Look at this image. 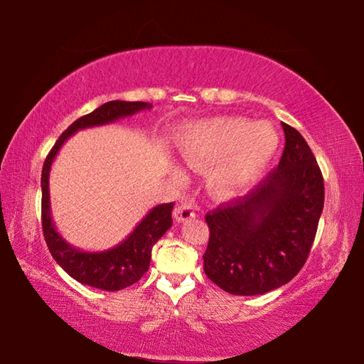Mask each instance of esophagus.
I'll list each match as a JSON object with an SVG mask.
<instances>
[{
    "label": "esophagus",
    "mask_w": 364,
    "mask_h": 364,
    "mask_svg": "<svg viewBox=\"0 0 364 364\" xmlns=\"http://www.w3.org/2000/svg\"><path fill=\"white\" fill-rule=\"evenodd\" d=\"M173 217L178 223H184V221L193 220L196 217V205L189 200H181L180 204L175 207Z\"/></svg>",
    "instance_id": "esophagus-1"
}]
</instances>
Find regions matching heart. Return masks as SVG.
<instances>
[{
	"label": "heart",
	"instance_id": "1",
	"mask_svg": "<svg viewBox=\"0 0 364 364\" xmlns=\"http://www.w3.org/2000/svg\"><path fill=\"white\" fill-rule=\"evenodd\" d=\"M279 134L267 122L242 117H215L189 123L178 136V151L191 165L220 159L208 171V186L218 196L247 188L279 149Z\"/></svg>",
	"mask_w": 364,
	"mask_h": 364
}]
</instances>
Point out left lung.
<instances>
[{"instance_id":"8db88e82","label":"left lung","mask_w":364,"mask_h":364,"mask_svg":"<svg viewBox=\"0 0 364 364\" xmlns=\"http://www.w3.org/2000/svg\"><path fill=\"white\" fill-rule=\"evenodd\" d=\"M286 147L278 168L247 196L205 215L208 279L234 295H262L299 273L315 241L324 181L304 136L282 123Z\"/></svg>"}]
</instances>
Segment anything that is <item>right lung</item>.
<instances>
[{
  "mask_svg": "<svg viewBox=\"0 0 364 364\" xmlns=\"http://www.w3.org/2000/svg\"><path fill=\"white\" fill-rule=\"evenodd\" d=\"M149 102H128V101H109L97 107L88 115L80 117L67 130L60 134L56 144L48 154L41 171V223L43 234L48 249L54 260L67 274L82 284L101 289V291H120L138 282L149 269L151 252L154 244L164 236L173 221L171 210L173 202L160 204L151 208L149 213L139 221L130 236L123 239L120 244L101 252H85L73 247L58 232L51 217V202H49V171L60 147L85 128L109 125L125 117H132L141 110H149Z\"/></svg>",
  "mask_w": 364,
  "mask_h": 364,
  "instance_id": "right-lung-1",
  "label": "right lung"
}]
</instances>
